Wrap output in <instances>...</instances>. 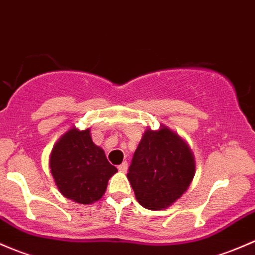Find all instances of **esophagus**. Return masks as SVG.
<instances>
[{
    "label": "esophagus",
    "mask_w": 255,
    "mask_h": 255,
    "mask_svg": "<svg viewBox=\"0 0 255 255\" xmlns=\"http://www.w3.org/2000/svg\"><path fill=\"white\" fill-rule=\"evenodd\" d=\"M118 169L120 170V172H123V173H125L128 170V162H123L122 164H120L119 167H118Z\"/></svg>",
    "instance_id": "obj_1"
}]
</instances>
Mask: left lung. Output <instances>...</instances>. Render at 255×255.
Listing matches in <instances>:
<instances>
[{
  "instance_id": "left-lung-1",
  "label": "left lung",
  "mask_w": 255,
  "mask_h": 255,
  "mask_svg": "<svg viewBox=\"0 0 255 255\" xmlns=\"http://www.w3.org/2000/svg\"><path fill=\"white\" fill-rule=\"evenodd\" d=\"M195 158L184 138L164 127L147 128L133 153L128 179L136 200L145 209L172 206L190 186Z\"/></svg>"
}]
</instances>
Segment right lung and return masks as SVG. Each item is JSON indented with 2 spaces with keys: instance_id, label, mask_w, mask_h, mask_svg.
Segmentation results:
<instances>
[{
  "instance_id": "1",
  "label": "right lung",
  "mask_w": 255,
  "mask_h": 255,
  "mask_svg": "<svg viewBox=\"0 0 255 255\" xmlns=\"http://www.w3.org/2000/svg\"><path fill=\"white\" fill-rule=\"evenodd\" d=\"M49 167L60 193L85 205L104 195L108 180L118 172L103 148L94 145L89 128H69L52 147Z\"/></svg>"
}]
</instances>
